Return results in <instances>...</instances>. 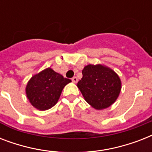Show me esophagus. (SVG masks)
I'll return each mask as SVG.
<instances>
[{
	"label": "esophagus",
	"mask_w": 152,
	"mask_h": 152,
	"mask_svg": "<svg viewBox=\"0 0 152 152\" xmlns=\"http://www.w3.org/2000/svg\"><path fill=\"white\" fill-rule=\"evenodd\" d=\"M72 82H73V83H77V82H78V79H77V77H76V76H74L73 78L72 79Z\"/></svg>",
	"instance_id": "34e87169"
}]
</instances>
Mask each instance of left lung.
I'll use <instances>...</instances> for the list:
<instances>
[{
    "label": "left lung",
    "mask_w": 152,
    "mask_h": 152,
    "mask_svg": "<svg viewBox=\"0 0 152 152\" xmlns=\"http://www.w3.org/2000/svg\"><path fill=\"white\" fill-rule=\"evenodd\" d=\"M77 87L85 101L95 110H104L115 102L121 90L118 74L103 64H88Z\"/></svg>",
    "instance_id": "left-lung-1"
}]
</instances>
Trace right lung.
<instances>
[{"mask_svg": "<svg viewBox=\"0 0 152 152\" xmlns=\"http://www.w3.org/2000/svg\"><path fill=\"white\" fill-rule=\"evenodd\" d=\"M71 80L64 78L51 68H47L30 79L26 95L30 103L39 110L52 108L59 99L63 88Z\"/></svg>", "mask_w": 152, "mask_h": 152, "instance_id": "1", "label": "right lung"}]
</instances>
